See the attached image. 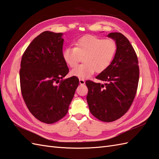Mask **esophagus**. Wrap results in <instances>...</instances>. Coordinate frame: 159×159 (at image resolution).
Here are the masks:
<instances>
[{"mask_svg":"<svg viewBox=\"0 0 159 159\" xmlns=\"http://www.w3.org/2000/svg\"><path fill=\"white\" fill-rule=\"evenodd\" d=\"M79 83L80 84H85V81L84 79H79Z\"/></svg>","mask_w":159,"mask_h":159,"instance_id":"34e87169","label":"esophagus"}]
</instances>
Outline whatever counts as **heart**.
Listing matches in <instances>:
<instances>
[{"instance_id":"obj_1","label":"heart","mask_w":159,"mask_h":159,"mask_svg":"<svg viewBox=\"0 0 159 159\" xmlns=\"http://www.w3.org/2000/svg\"><path fill=\"white\" fill-rule=\"evenodd\" d=\"M116 50V44L113 40L87 34L76 40L75 47H68L64 49L62 57L71 68L76 66L81 57H83L84 64L70 71L72 76L83 79L93 75L95 71L101 73L108 68Z\"/></svg>"}]
</instances>
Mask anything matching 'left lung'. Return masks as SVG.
Masks as SVG:
<instances>
[{
	"label": "left lung",
	"mask_w": 159,
	"mask_h": 159,
	"mask_svg": "<svg viewBox=\"0 0 159 159\" xmlns=\"http://www.w3.org/2000/svg\"><path fill=\"white\" fill-rule=\"evenodd\" d=\"M107 36L116 43V53L108 68L95 77L104 84L86 81L87 101L95 117L112 122L123 116L131 106L138 88L139 66L134 48L123 34L111 32Z\"/></svg>",
	"instance_id": "left-lung-1"
}]
</instances>
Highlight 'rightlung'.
I'll return each instance as SVG.
<instances>
[{"label": "right lung", "mask_w": 159, "mask_h": 159, "mask_svg": "<svg viewBox=\"0 0 159 159\" xmlns=\"http://www.w3.org/2000/svg\"><path fill=\"white\" fill-rule=\"evenodd\" d=\"M63 33L45 31L32 40L22 56L21 94L28 110L40 121L52 124L62 119L79 86L62 57Z\"/></svg>", "instance_id": "add662e5"}]
</instances>
